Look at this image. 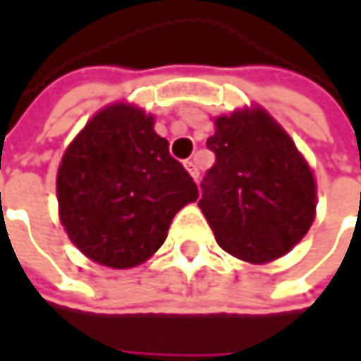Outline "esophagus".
<instances>
[{
	"label": "esophagus",
	"instance_id": "esophagus-1",
	"mask_svg": "<svg viewBox=\"0 0 361 361\" xmlns=\"http://www.w3.org/2000/svg\"><path fill=\"white\" fill-rule=\"evenodd\" d=\"M185 169H187L188 173H190V176L195 178V180H199V166H197V162L190 159V160H185Z\"/></svg>",
	"mask_w": 361,
	"mask_h": 361
}]
</instances>
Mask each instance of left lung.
I'll list each match as a JSON object with an SVG mask.
<instances>
[{
    "mask_svg": "<svg viewBox=\"0 0 361 361\" xmlns=\"http://www.w3.org/2000/svg\"><path fill=\"white\" fill-rule=\"evenodd\" d=\"M207 140L215 164L201 183L202 215L216 243L237 259L267 263L310 231L315 183L295 145L265 110L215 120Z\"/></svg>",
    "mask_w": 361,
    "mask_h": 361,
    "instance_id": "1",
    "label": "left lung"
}]
</instances>
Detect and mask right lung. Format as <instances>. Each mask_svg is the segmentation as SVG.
<instances>
[{
  "instance_id": "right-lung-1",
  "label": "right lung",
  "mask_w": 361,
  "mask_h": 361,
  "mask_svg": "<svg viewBox=\"0 0 361 361\" xmlns=\"http://www.w3.org/2000/svg\"><path fill=\"white\" fill-rule=\"evenodd\" d=\"M152 126L140 108L108 106L68 146L58 171L68 237L106 267L146 261L164 243L173 216L199 199L197 183Z\"/></svg>"
}]
</instances>
